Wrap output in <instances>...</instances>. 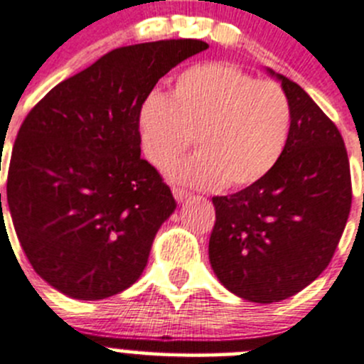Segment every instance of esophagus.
Here are the masks:
<instances>
[{"label": "esophagus", "instance_id": "34e87169", "mask_svg": "<svg viewBox=\"0 0 364 364\" xmlns=\"http://www.w3.org/2000/svg\"><path fill=\"white\" fill-rule=\"evenodd\" d=\"M189 191L187 189H183V187H178V186H173V196H175V200L177 201H182V200H186L187 196H189Z\"/></svg>", "mask_w": 364, "mask_h": 364}]
</instances>
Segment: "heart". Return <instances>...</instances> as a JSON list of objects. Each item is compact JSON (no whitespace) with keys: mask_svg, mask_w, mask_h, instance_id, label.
I'll list each match as a JSON object with an SVG mask.
<instances>
[{"mask_svg":"<svg viewBox=\"0 0 364 364\" xmlns=\"http://www.w3.org/2000/svg\"><path fill=\"white\" fill-rule=\"evenodd\" d=\"M290 122L289 97L278 82L210 61L182 70L170 97L152 92L143 100L138 136L157 168L170 166L196 138L200 152L171 166V177L207 189H242L278 164Z\"/></svg>","mask_w":364,"mask_h":364,"instance_id":"heart-1","label":"heart"}]
</instances>
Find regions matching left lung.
<instances>
[{
    "instance_id": "8db88e82",
    "label": "left lung",
    "mask_w": 364,
    "mask_h": 364,
    "mask_svg": "<svg viewBox=\"0 0 364 364\" xmlns=\"http://www.w3.org/2000/svg\"><path fill=\"white\" fill-rule=\"evenodd\" d=\"M292 111L278 164L262 181L214 196L208 258L219 282L251 303H279L329 265L352 205L350 164L334 122L278 75Z\"/></svg>"
}]
</instances>
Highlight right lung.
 <instances>
[{
	"instance_id": "obj_1",
	"label": "right lung",
	"mask_w": 364,
	"mask_h": 364,
	"mask_svg": "<svg viewBox=\"0 0 364 364\" xmlns=\"http://www.w3.org/2000/svg\"><path fill=\"white\" fill-rule=\"evenodd\" d=\"M207 42L125 46L56 85L24 118L6 203L31 267L56 290L95 301L141 276L177 203L141 157L138 113L164 74ZM0 210L1 193H0Z\"/></svg>"
}]
</instances>
